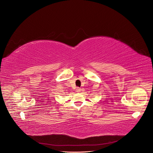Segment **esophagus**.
<instances>
[{
	"label": "esophagus",
	"mask_w": 153,
	"mask_h": 153,
	"mask_svg": "<svg viewBox=\"0 0 153 153\" xmlns=\"http://www.w3.org/2000/svg\"><path fill=\"white\" fill-rule=\"evenodd\" d=\"M76 91L77 92H81V89H80V88H79V87H77L76 89Z\"/></svg>",
	"instance_id": "34e87169"
}]
</instances>
